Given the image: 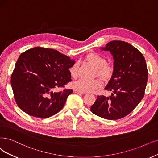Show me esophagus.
<instances>
[{
    "mask_svg": "<svg viewBox=\"0 0 158 158\" xmlns=\"http://www.w3.org/2000/svg\"><path fill=\"white\" fill-rule=\"evenodd\" d=\"M74 92L77 93V94H83L85 93V92H80V91H78V90H74Z\"/></svg>",
    "mask_w": 158,
    "mask_h": 158,
    "instance_id": "obj_1",
    "label": "esophagus"
}]
</instances>
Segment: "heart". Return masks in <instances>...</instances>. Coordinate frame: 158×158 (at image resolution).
Segmentation results:
<instances>
[{
	"instance_id": "obj_1",
	"label": "heart",
	"mask_w": 158,
	"mask_h": 158,
	"mask_svg": "<svg viewBox=\"0 0 158 158\" xmlns=\"http://www.w3.org/2000/svg\"><path fill=\"white\" fill-rule=\"evenodd\" d=\"M86 60L96 68V75L100 76L105 80H109L112 77L114 73V66L110 64L106 63V58L96 52H92L86 57ZM79 64L75 62L70 67L69 72L73 78H76L78 75ZM103 83L100 79L93 80H85L80 79L72 83V87L76 90L82 92H93L102 86Z\"/></svg>"
}]
</instances>
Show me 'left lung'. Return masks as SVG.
<instances>
[{"label":"left lung","mask_w":158,"mask_h":158,"mask_svg":"<svg viewBox=\"0 0 158 158\" xmlns=\"http://www.w3.org/2000/svg\"><path fill=\"white\" fill-rule=\"evenodd\" d=\"M102 50L113 55L114 73L105 89L110 96H98L90 107L93 114L107 120L125 117L141 101L148 80V69L141 51L130 44L114 40Z\"/></svg>","instance_id":"left-lung-1"}]
</instances>
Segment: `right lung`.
Wrapping results in <instances>:
<instances>
[{"label": "right lung", "instance_id": "right-lung-1", "mask_svg": "<svg viewBox=\"0 0 158 158\" xmlns=\"http://www.w3.org/2000/svg\"><path fill=\"white\" fill-rule=\"evenodd\" d=\"M75 61L56 50L35 47L20 55L11 75L14 100L22 110L46 118L63 108L73 90L58 88L72 81L69 68Z\"/></svg>", "mask_w": 158, "mask_h": 158}]
</instances>
